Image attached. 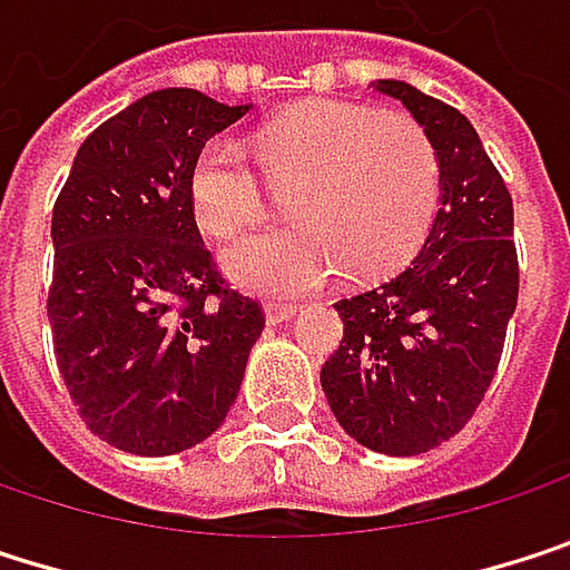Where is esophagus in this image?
<instances>
[{
    "label": "esophagus",
    "instance_id": "obj_1",
    "mask_svg": "<svg viewBox=\"0 0 570 570\" xmlns=\"http://www.w3.org/2000/svg\"><path fill=\"white\" fill-rule=\"evenodd\" d=\"M295 312H298V308H295L292 302H265V322H268V325H282V322H288Z\"/></svg>",
    "mask_w": 570,
    "mask_h": 570
}]
</instances>
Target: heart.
Here are the masks:
<instances>
[{"instance_id": "heart-1", "label": "heart", "mask_w": 570, "mask_h": 570, "mask_svg": "<svg viewBox=\"0 0 570 570\" xmlns=\"http://www.w3.org/2000/svg\"><path fill=\"white\" fill-rule=\"evenodd\" d=\"M255 168L285 195L292 228L228 252V275L255 292H305L342 272L348 282L402 268L428 238L441 165L425 129L358 102H305L248 136ZM195 225L218 245L265 218V191L232 142H208L185 181Z\"/></svg>"}]
</instances>
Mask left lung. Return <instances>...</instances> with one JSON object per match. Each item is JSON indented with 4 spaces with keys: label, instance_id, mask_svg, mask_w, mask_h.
I'll use <instances>...</instances> for the list:
<instances>
[{
    "label": "left lung",
    "instance_id": "obj_1",
    "mask_svg": "<svg viewBox=\"0 0 570 570\" xmlns=\"http://www.w3.org/2000/svg\"><path fill=\"white\" fill-rule=\"evenodd\" d=\"M438 151L441 208L415 262L389 282L335 302L342 342L322 365L325 399L358 444L422 454L478 412L518 305L511 191L471 122L382 79Z\"/></svg>",
    "mask_w": 570,
    "mask_h": 570
}]
</instances>
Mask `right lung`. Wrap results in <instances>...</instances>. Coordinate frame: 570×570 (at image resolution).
Listing matches in <instances>:
<instances>
[{"label":"right lung","instance_id":"obj_1","mask_svg":"<svg viewBox=\"0 0 570 570\" xmlns=\"http://www.w3.org/2000/svg\"><path fill=\"white\" fill-rule=\"evenodd\" d=\"M248 106L161 89L102 122L52 208L49 325L82 422L132 454H175L225 422L262 302L202 245L185 181L195 155Z\"/></svg>","mask_w":570,"mask_h":570}]
</instances>
